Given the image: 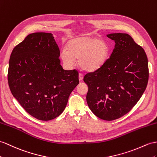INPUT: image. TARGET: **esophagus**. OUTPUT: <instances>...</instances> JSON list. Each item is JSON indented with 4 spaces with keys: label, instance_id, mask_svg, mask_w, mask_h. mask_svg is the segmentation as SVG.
<instances>
[{
    "label": "esophagus",
    "instance_id": "obj_1",
    "mask_svg": "<svg viewBox=\"0 0 157 157\" xmlns=\"http://www.w3.org/2000/svg\"><path fill=\"white\" fill-rule=\"evenodd\" d=\"M83 78V75L82 74H79V81H82Z\"/></svg>",
    "mask_w": 157,
    "mask_h": 157
}]
</instances>
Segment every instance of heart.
<instances>
[{"label": "heart", "mask_w": 157, "mask_h": 157, "mask_svg": "<svg viewBox=\"0 0 157 157\" xmlns=\"http://www.w3.org/2000/svg\"><path fill=\"white\" fill-rule=\"evenodd\" d=\"M109 49L102 40L92 36H78L67 44V50L60 52V58L68 67L74 65L75 59L83 70L92 71L101 67L105 62Z\"/></svg>", "instance_id": "obj_1"}]
</instances>
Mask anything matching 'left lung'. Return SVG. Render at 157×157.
<instances>
[{
    "instance_id": "1",
    "label": "left lung",
    "mask_w": 157,
    "mask_h": 157,
    "mask_svg": "<svg viewBox=\"0 0 157 157\" xmlns=\"http://www.w3.org/2000/svg\"><path fill=\"white\" fill-rule=\"evenodd\" d=\"M115 48L103 65L85 75L87 105L99 118L113 121L129 112L141 98L148 80V59L130 35L107 34Z\"/></svg>"
}]
</instances>
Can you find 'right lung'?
<instances>
[{
    "label": "right lung",
    "mask_w": 157,
    "mask_h": 157,
    "mask_svg": "<svg viewBox=\"0 0 157 157\" xmlns=\"http://www.w3.org/2000/svg\"><path fill=\"white\" fill-rule=\"evenodd\" d=\"M59 49L51 33L28 35L12 52L8 82L12 94L25 110L41 121L61 114L78 85V71L64 70Z\"/></svg>",
    "instance_id": "obj_1"
}]
</instances>
